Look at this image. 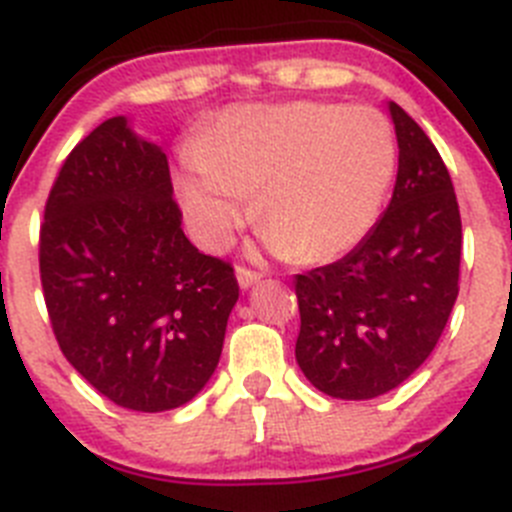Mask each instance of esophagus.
<instances>
[{"label": "esophagus", "instance_id": "obj_1", "mask_svg": "<svg viewBox=\"0 0 512 512\" xmlns=\"http://www.w3.org/2000/svg\"><path fill=\"white\" fill-rule=\"evenodd\" d=\"M235 279H238V287L248 289V287H253V284L261 282V274L259 271L246 269V266H238V269H235Z\"/></svg>", "mask_w": 512, "mask_h": 512}]
</instances>
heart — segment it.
<instances>
[{"label": "heart", "mask_w": 512, "mask_h": 512, "mask_svg": "<svg viewBox=\"0 0 512 512\" xmlns=\"http://www.w3.org/2000/svg\"><path fill=\"white\" fill-rule=\"evenodd\" d=\"M390 122L372 107L292 102L217 122L176 174L187 230L223 251L253 212L269 251L320 264L372 230L395 176Z\"/></svg>", "instance_id": "heart-1"}]
</instances>
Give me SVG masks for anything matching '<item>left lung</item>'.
<instances>
[{"label":"left lung","mask_w":512,"mask_h":512,"mask_svg":"<svg viewBox=\"0 0 512 512\" xmlns=\"http://www.w3.org/2000/svg\"><path fill=\"white\" fill-rule=\"evenodd\" d=\"M387 107L400 148L390 205L354 251L295 277L297 364L338 400H372L405 382L436 348L459 295L449 169L418 122Z\"/></svg>","instance_id":"8db88e82"}]
</instances>
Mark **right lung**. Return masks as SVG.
<instances>
[{
    "mask_svg": "<svg viewBox=\"0 0 512 512\" xmlns=\"http://www.w3.org/2000/svg\"><path fill=\"white\" fill-rule=\"evenodd\" d=\"M171 194L164 148L117 115L63 161L40 225V282L63 356L138 413L200 395L238 302L233 266L189 243Z\"/></svg>",
    "mask_w": 512,
    "mask_h": 512,
    "instance_id": "obj_1",
    "label": "right lung"
}]
</instances>
